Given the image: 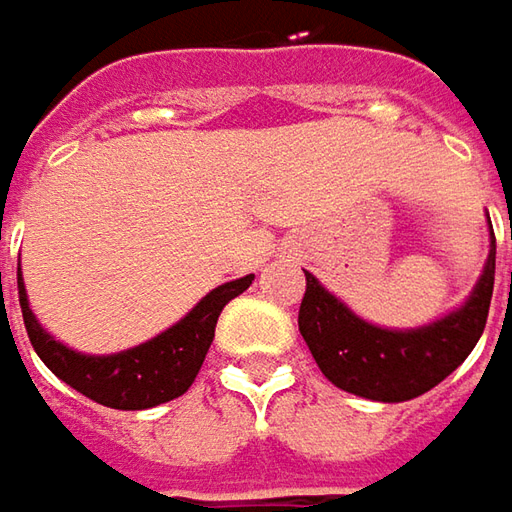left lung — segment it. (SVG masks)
I'll use <instances>...</instances> for the list:
<instances>
[{
    "label": "left lung",
    "instance_id": "obj_1",
    "mask_svg": "<svg viewBox=\"0 0 512 512\" xmlns=\"http://www.w3.org/2000/svg\"><path fill=\"white\" fill-rule=\"evenodd\" d=\"M305 276L299 333L327 382L370 402H410L444 382L482 339L496 279V236L490 225V253L470 296L422 327L373 325L356 316L313 273L305 270Z\"/></svg>",
    "mask_w": 512,
    "mask_h": 512
}]
</instances>
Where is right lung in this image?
<instances>
[{"mask_svg": "<svg viewBox=\"0 0 512 512\" xmlns=\"http://www.w3.org/2000/svg\"><path fill=\"white\" fill-rule=\"evenodd\" d=\"M16 282H19V305H22L30 344L36 356L48 364L53 376H59L82 396L113 410H148L187 393L196 373L202 370L219 313L230 299H236L253 285V273L213 287L187 316H182L168 330H162L159 336L105 356H90L53 339L30 310L22 267H16Z\"/></svg>", "mask_w": 512, "mask_h": 512, "instance_id": "right-lung-1", "label": "right lung"}]
</instances>
